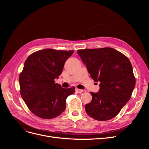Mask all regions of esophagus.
<instances>
[{"instance_id": "esophagus-1", "label": "esophagus", "mask_w": 149, "mask_h": 149, "mask_svg": "<svg viewBox=\"0 0 149 149\" xmlns=\"http://www.w3.org/2000/svg\"><path fill=\"white\" fill-rule=\"evenodd\" d=\"M75 91H76V92L77 93H83L84 91V90H83V89H78V88H76Z\"/></svg>"}]
</instances>
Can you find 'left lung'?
<instances>
[{
  "label": "left lung",
  "mask_w": 149,
  "mask_h": 149,
  "mask_svg": "<svg viewBox=\"0 0 149 149\" xmlns=\"http://www.w3.org/2000/svg\"><path fill=\"white\" fill-rule=\"evenodd\" d=\"M78 54L95 82L97 93L91 92L92 100L85 105L87 114L97 120L118 115L131 97L136 85L129 60L112 48L79 49Z\"/></svg>",
  "instance_id": "8db88e82"
}]
</instances>
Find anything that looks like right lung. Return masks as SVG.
<instances>
[{
	"label": "right lung",
	"mask_w": 149,
	"mask_h": 149,
	"mask_svg": "<svg viewBox=\"0 0 149 149\" xmlns=\"http://www.w3.org/2000/svg\"><path fill=\"white\" fill-rule=\"evenodd\" d=\"M73 52L44 49L25 61L19 76L20 94L30 111L39 118L49 119L60 115L66 109V98L74 93V87L63 88L55 81Z\"/></svg>",
	"instance_id": "1"
}]
</instances>
